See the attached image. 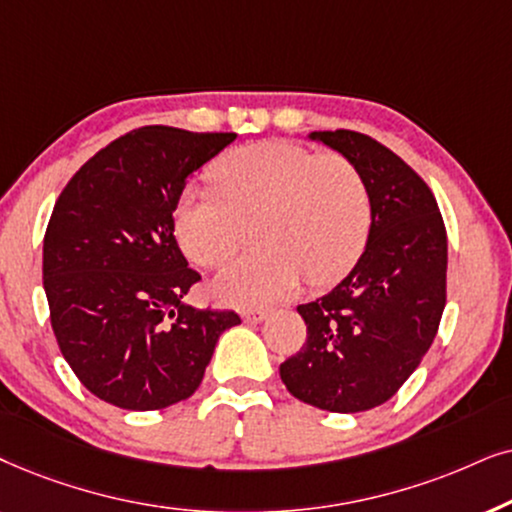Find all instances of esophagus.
Listing matches in <instances>:
<instances>
[{
    "label": "esophagus",
    "instance_id": "esophagus-1",
    "mask_svg": "<svg viewBox=\"0 0 512 512\" xmlns=\"http://www.w3.org/2000/svg\"><path fill=\"white\" fill-rule=\"evenodd\" d=\"M264 318H269V311L267 309H248V311H243L245 323H262Z\"/></svg>",
    "mask_w": 512,
    "mask_h": 512
}]
</instances>
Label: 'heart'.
<instances>
[{
	"instance_id": "1",
	"label": "heart",
	"mask_w": 512,
	"mask_h": 512,
	"mask_svg": "<svg viewBox=\"0 0 512 512\" xmlns=\"http://www.w3.org/2000/svg\"><path fill=\"white\" fill-rule=\"evenodd\" d=\"M213 177L215 187L182 192L175 234L189 260L217 267L255 224V248L215 278V292L224 302H281L295 295L304 276L311 285H330L363 255L372 229V196L360 168L346 156L262 140L229 152Z\"/></svg>"
}]
</instances>
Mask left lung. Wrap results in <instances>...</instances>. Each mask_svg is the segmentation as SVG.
<instances>
[{"mask_svg":"<svg viewBox=\"0 0 512 512\" xmlns=\"http://www.w3.org/2000/svg\"><path fill=\"white\" fill-rule=\"evenodd\" d=\"M363 173L372 229L351 274L316 302L299 304L306 342L281 365L302 403L353 414L384 405L417 370L447 302V231L431 189L370 135L316 131Z\"/></svg>","mask_w":512,"mask_h":512,"instance_id":"left-lung-1","label":"left lung"}]
</instances>
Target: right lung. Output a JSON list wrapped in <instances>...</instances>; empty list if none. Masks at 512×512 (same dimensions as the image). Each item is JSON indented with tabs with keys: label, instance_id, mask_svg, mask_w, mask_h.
<instances>
[{
	"label": "right lung",
	"instance_id": "right-lung-1",
	"mask_svg": "<svg viewBox=\"0 0 512 512\" xmlns=\"http://www.w3.org/2000/svg\"><path fill=\"white\" fill-rule=\"evenodd\" d=\"M236 133L142 126L91 156L60 192L44 234L51 327L72 372L121 410L149 412L199 388L236 311L182 304L199 271L173 210L189 175Z\"/></svg>",
	"mask_w": 512,
	"mask_h": 512
}]
</instances>
